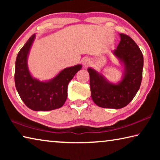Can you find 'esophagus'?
Returning a JSON list of instances; mask_svg holds the SVG:
<instances>
[{
    "label": "esophagus",
    "mask_w": 160,
    "mask_h": 160,
    "mask_svg": "<svg viewBox=\"0 0 160 160\" xmlns=\"http://www.w3.org/2000/svg\"><path fill=\"white\" fill-rule=\"evenodd\" d=\"M90 63V59L88 58H84L82 59V65L84 67H88Z\"/></svg>",
    "instance_id": "1"
}]
</instances>
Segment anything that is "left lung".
<instances>
[{
    "label": "left lung",
    "instance_id": "left-lung-1",
    "mask_svg": "<svg viewBox=\"0 0 160 160\" xmlns=\"http://www.w3.org/2000/svg\"><path fill=\"white\" fill-rule=\"evenodd\" d=\"M121 41L112 52L123 66V72L118 82H112L92 68H88L91 97L97 106L118 109L128 105L141 84L143 56L138 46L131 37L119 34Z\"/></svg>",
    "mask_w": 160,
    "mask_h": 160
}]
</instances>
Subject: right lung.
I'll return each mask as SVG.
<instances>
[{
    "label": "right lung",
    "mask_w": 160,
    "mask_h": 160,
    "mask_svg": "<svg viewBox=\"0 0 160 160\" xmlns=\"http://www.w3.org/2000/svg\"><path fill=\"white\" fill-rule=\"evenodd\" d=\"M36 37L34 34L25 43L15 61V83L21 99L29 109L46 112L61 108L68 96V85L82 65L66 68L48 80H39L31 74L28 67L29 51Z\"/></svg>",
    "instance_id": "add662e5"
}]
</instances>
